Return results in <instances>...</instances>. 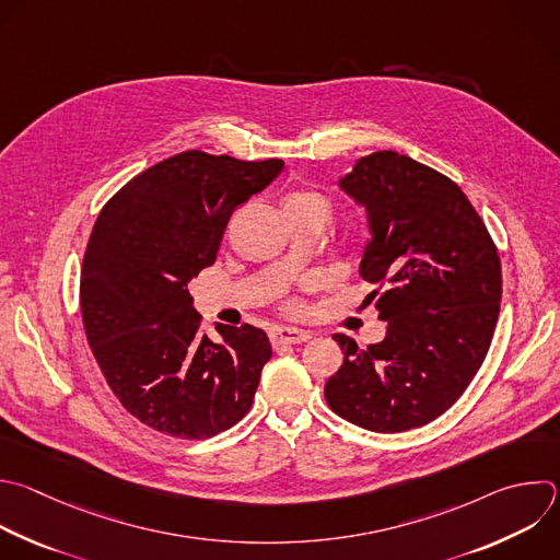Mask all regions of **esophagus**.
<instances>
[{"label": "esophagus", "instance_id": "1", "mask_svg": "<svg viewBox=\"0 0 560 560\" xmlns=\"http://www.w3.org/2000/svg\"><path fill=\"white\" fill-rule=\"evenodd\" d=\"M312 334L299 327H288V325H279L270 331V340L272 345H296V342H305L310 340Z\"/></svg>", "mask_w": 560, "mask_h": 560}]
</instances>
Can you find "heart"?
I'll return each instance as SVG.
<instances>
[{
    "label": "heart",
    "instance_id": "1",
    "mask_svg": "<svg viewBox=\"0 0 560 560\" xmlns=\"http://www.w3.org/2000/svg\"><path fill=\"white\" fill-rule=\"evenodd\" d=\"M288 202H299V205H314V207H320L327 211V202L323 196L318 194H312V191H301V194H294L288 198Z\"/></svg>",
    "mask_w": 560,
    "mask_h": 560
}]
</instances>
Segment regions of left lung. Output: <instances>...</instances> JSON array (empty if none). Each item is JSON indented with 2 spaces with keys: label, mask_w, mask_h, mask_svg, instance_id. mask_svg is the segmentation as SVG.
<instances>
[{
  "label": "left lung",
  "mask_w": 560,
  "mask_h": 560,
  "mask_svg": "<svg viewBox=\"0 0 560 560\" xmlns=\"http://www.w3.org/2000/svg\"><path fill=\"white\" fill-rule=\"evenodd\" d=\"M340 189L366 209L360 277L387 336L369 347L336 334L345 360L325 383L342 420L376 433L424 427L479 371L499 318L497 246L459 186L396 151L355 162Z\"/></svg>",
  "instance_id": "1"
}]
</instances>
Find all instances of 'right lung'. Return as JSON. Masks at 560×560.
I'll use <instances>...</instances> for the list:
<instances>
[{
    "label": "right lung",
    "instance_id": "right-lung-1",
    "mask_svg": "<svg viewBox=\"0 0 560 560\" xmlns=\"http://www.w3.org/2000/svg\"><path fill=\"white\" fill-rule=\"evenodd\" d=\"M261 162L182 151L129 179L103 207L81 268L88 342L118 402L149 429L207 440L253 407L272 355L264 329L202 331L189 281L215 264L233 211L281 173Z\"/></svg>",
    "mask_w": 560,
    "mask_h": 560
}]
</instances>
